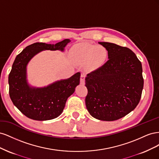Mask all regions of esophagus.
<instances>
[{
	"label": "esophagus",
	"instance_id": "1",
	"mask_svg": "<svg viewBox=\"0 0 159 159\" xmlns=\"http://www.w3.org/2000/svg\"><path fill=\"white\" fill-rule=\"evenodd\" d=\"M85 74H81V78H80V84H85Z\"/></svg>",
	"mask_w": 159,
	"mask_h": 159
}]
</instances>
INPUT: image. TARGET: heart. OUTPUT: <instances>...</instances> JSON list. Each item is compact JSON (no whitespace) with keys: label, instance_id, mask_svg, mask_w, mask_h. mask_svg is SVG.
<instances>
[{"label":"heart","instance_id":"1","mask_svg":"<svg viewBox=\"0 0 159 159\" xmlns=\"http://www.w3.org/2000/svg\"><path fill=\"white\" fill-rule=\"evenodd\" d=\"M71 59L76 64L88 62L89 67L98 68L106 62L108 52L102 46L91 44H81L75 46L71 50Z\"/></svg>","mask_w":159,"mask_h":159}]
</instances>
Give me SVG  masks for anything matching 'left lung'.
<instances>
[{
  "label": "left lung",
  "mask_w": 159,
  "mask_h": 159,
  "mask_svg": "<svg viewBox=\"0 0 159 159\" xmlns=\"http://www.w3.org/2000/svg\"><path fill=\"white\" fill-rule=\"evenodd\" d=\"M108 52V61L85 78V105L93 117L112 121L134 109L141 98V62L128 48L99 42Z\"/></svg>",
  "instance_id": "left-lung-1"
}]
</instances>
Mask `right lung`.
I'll list each match as a JSON object with an SVG mask.
<instances>
[{"label": "right lung", "mask_w": 159, "mask_h": 159, "mask_svg": "<svg viewBox=\"0 0 159 159\" xmlns=\"http://www.w3.org/2000/svg\"><path fill=\"white\" fill-rule=\"evenodd\" d=\"M70 42L65 39L55 44L36 42L26 47L16 57L8 75L9 95L13 104L27 117L47 121L60 116L67 99L80 84V72L42 88L30 85L27 80V66L34 56L43 50L64 52Z\"/></svg>", "instance_id": "right-lung-1"}]
</instances>
